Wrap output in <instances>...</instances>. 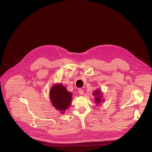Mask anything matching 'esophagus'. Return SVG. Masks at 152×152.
Here are the masks:
<instances>
[{"label": "esophagus", "instance_id": "obj_1", "mask_svg": "<svg viewBox=\"0 0 152 152\" xmlns=\"http://www.w3.org/2000/svg\"><path fill=\"white\" fill-rule=\"evenodd\" d=\"M78 92H79V94H80V95H83V94H84L83 90V89H80L78 90Z\"/></svg>", "mask_w": 152, "mask_h": 152}]
</instances>
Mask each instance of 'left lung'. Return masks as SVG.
<instances>
[{
    "label": "left lung",
    "mask_w": 152,
    "mask_h": 152,
    "mask_svg": "<svg viewBox=\"0 0 152 152\" xmlns=\"http://www.w3.org/2000/svg\"><path fill=\"white\" fill-rule=\"evenodd\" d=\"M92 94L95 97L94 102L97 104V105H98V104H100L101 102H103V101L104 100V99L103 98V96L102 94V92L99 89L95 90L94 92L92 93Z\"/></svg>",
    "instance_id": "8db88e82"
}]
</instances>
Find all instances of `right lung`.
<instances>
[{"label": "right lung", "mask_w": 152, "mask_h": 152, "mask_svg": "<svg viewBox=\"0 0 152 152\" xmlns=\"http://www.w3.org/2000/svg\"><path fill=\"white\" fill-rule=\"evenodd\" d=\"M72 93L69 92L61 83L55 84L50 90L49 96L52 104L61 114L70 107L72 100Z\"/></svg>", "instance_id": "obj_1"}]
</instances>
